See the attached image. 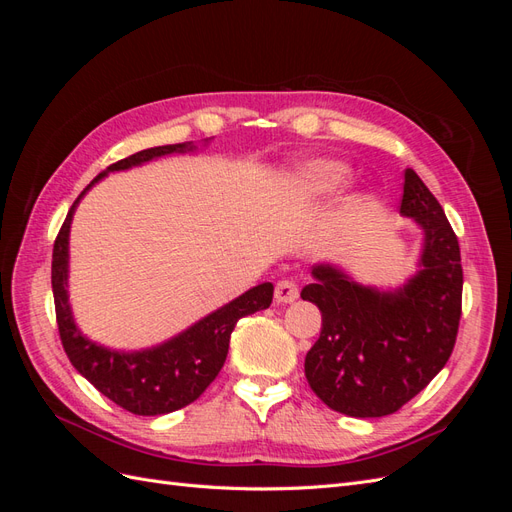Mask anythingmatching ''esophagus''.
Listing matches in <instances>:
<instances>
[{"label":"esophagus","instance_id":"esophagus-1","mask_svg":"<svg viewBox=\"0 0 512 512\" xmlns=\"http://www.w3.org/2000/svg\"><path fill=\"white\" fill-rule=\"evenodd\" d=\"M299 299V288L290 280H282L275 284V301L277 303H292Z\"/></svg>","mask_w":512,"mask_h":512}]
</instances>
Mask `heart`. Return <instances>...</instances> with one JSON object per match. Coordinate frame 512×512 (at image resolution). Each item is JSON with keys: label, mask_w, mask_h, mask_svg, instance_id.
<instances>
[{"label": "heart", "mask_w": 512, "mask_h": 512, "mask_svg": "<svg viewBox=\"0 0 512 512\" xmlns=\"http://www.w3.org/2000/svg\"><path fill=\"white\" fill-rule=\"evenodd\" d=\"M348 179V166L337 160H307L299 166H294L292 173L286 179L288 194L307 203V200L324 198L337 192Z\"/></svg>", "instance_id": "heart-1"}]
</instances>
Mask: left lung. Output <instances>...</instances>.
Masks as SVG:
<instances>
[{"mask_svg": "<svg viewBox=\"0 0 512 512\" xmlns=\"http://www.w3.org/2000/svg\"><path fill=\"white\" fill-rule=\"evenodd\" d=\"M399 213L423 230L416 273L397 288L356 282L333 262L312 267L301 299L318 305L322 331L305 378L331 410L356 418L397 412L438 376L461 316V254L440 203L412 168Z\"/></svg>", "mask_w": 512, "mask_h": 512, "instance_id": "left-lung-1", "label": "left lung"}]
</instances>
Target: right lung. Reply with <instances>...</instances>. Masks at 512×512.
Listing matches in <instances>:
<instances>
[{
    "label": "right lung",
    "instance_id": "obj_1",
    "mask_svg": "<svg viewBox=\"0 0 512 512\" xmlns=\"http://www.w3.org/2000/svg\"><path fill=\"white\" fill-rule=\"evenodd\" d=\"M205 145H209V138H205ZM196 149L198 147L192 141L151 147L102 170L81 192V196L74 200L53 247L51 284L55 297V314L61 344H64L70 363L104 397L138 416H158L175 412L203 395L207 386L215 380V376L220 374L228 354L230 333L235 329L239 318L256 314L260 309H267L273 301V284H258L243 292L241 297L232 299L205 318H200L192 327L177 333L175 337L143 350H115L102 346L94 342V339H89L79 329V324H76L68 294V275L70 226L81 198L98 181L108 177V173H119V170H130L162 156L192 153Z\"/></svg>",
    "mask_w": 512,
    "mask_h": 512
}]
</instances>
